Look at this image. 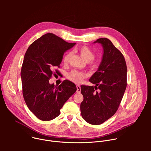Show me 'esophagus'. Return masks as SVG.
Instances as JSON below:
<instances>
[{"instance_id":"esophagus-1","label":"esophagus","mask_w":151,"mask_h":151,"mask_svg":"<svg viewBox=\"0 0 151 151\" xmlns=\"http://www.w3.org/2000/svg\"><path fill=\"white\" fill-rule=\"evenodd\" d=\"M76 88H77L76 92L78 93H79L81 92V87H80V85H76Z\"/></svg>"}]
</instances>
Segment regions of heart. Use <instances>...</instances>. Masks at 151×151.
I'll list each match as a JSON object with an SVG mask.
<instances>
[{"instance_id": "heart-1", "label": "heart", "mask_w": 151, "mask_h": 151, "mask_svg": "<svg viewBox=\"0 0 151 151\" xmlns=\"http://www.w3.org/2000/svg\"><path fill=\"white\" fill-rule=\"evenodd\" d=\"M76 51L78 52L81 55L82 58L85 61L90 63L91 66L95 67L97 65V61L94 59V52L87 47H81L77 48ZM71 53L68 52L67 53L63 59V62L64 64H67L71 57ZM87 76V74L77 71V70H73L70 73H69L68 77L69 80L75 82V83H80L82 81L83 78Z\"/></svg>"}]
</instances>
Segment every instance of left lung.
<instances>
[{"label":"left lung","instance_id":"obj_1","mask_svg":"<svg viewBox=\"0 0 151 151\" xmlns=\"http://www.w3.org/2000/svg\"><path fill=\"white\" fill-rule=\"evenodd\" d=\"M94 43L101 45L103 54L97 70L89 79L94 87L81 86L83 100L80 109L86 122L100 125L118 109L127 87V69L122 54L109 39L100 38Z\"/></svg>","mask_w":151,"mask_h":151}]
</instances>
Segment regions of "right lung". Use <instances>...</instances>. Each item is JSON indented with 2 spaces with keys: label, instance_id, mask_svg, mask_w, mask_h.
Returning a JSON list of instances; mask_svg holds the SVG:
<instances>
[{
  "label": "right lung",
  "instance_id": "right-lung-1",
  "mask_svg": "<svg viewBox=\"0 0 151 151\" xmlns=\"http://www.w3.org/2000/svg\"><path fill=\"white\" fill-rule=\"evenodd\" d=\"M75 44L47 33L33 42L24 55L21 70L23 97L30 111L42 121L57 117L64 104L76 91L75 83L68 80L59 86L49 82L64 53Z\"/></svg>",
  "mask_w": 151,
  "mask_h": 151
}]
</instances>
